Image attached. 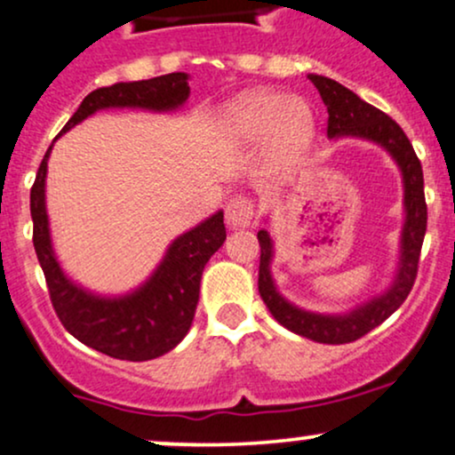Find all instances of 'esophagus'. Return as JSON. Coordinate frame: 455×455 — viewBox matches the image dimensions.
I'll return each mask as SVG.
<instances>
[{"label":"esophagus","instance_id":"esophagus-1","mask_svg":"<svg viewBox=\"0 0 455 455\" xmlns=\"http://www.w3.org/2000/svg\"><path fill=\"white\" fill-rule=\"evenodd\" d=\"M254 220V203L248 196H235L227 204V224L231 228H248Z\"/></svg>","mask_w":455,"mask_h":455}]
</instances>
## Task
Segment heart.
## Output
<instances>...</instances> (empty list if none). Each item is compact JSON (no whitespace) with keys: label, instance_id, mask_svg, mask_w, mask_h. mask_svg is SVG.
<instances>
[{"label":"heart","instance_id":"obj_1","mask_svg":"<svg viewBox=\"0 0 455 455\" xmlns=\"http://www.w3.org/2000/svg\"><path fill=\"white\" fill-rule=\"evenodd\" d=\"M220 124L237 144H254L269 138V159L278 168H287L300 159L315 136V114L308 103L272 90L239 94L224 106Z\"/></svg>","mask_w":455,"mask_h":455}]
</instances>
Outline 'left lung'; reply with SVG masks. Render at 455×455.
Wrapping results in <instances>:
<instances>
[{
  "instance_id": "8db88e82",
  "label": "left lung",
  "mask_w": 455,
  "mask_h": 455,
  "mask_svg": "<svg viewBox=\"0 0 455 455\" xmlns=\"http://www.w3.org/2000/svg\"><path fill=\"white\" fill-rule=\"evenodd\" d=\"M315 84L323 106L328 108V138H358L378 144L393 157L402 172L403 183V227L399 239V261L393 283L380 296L358 304L347 313H313L296 307L276 289L272 276L274 242L267 228L257 233L261 246V263H259V293L269 308L274 319L287 331L300 334L317 343L341 346L356 341L369 331L380 326L387 317L402 307L411 293L417 278L419 254H421L423 237L427 227V204L423 194V171L411 140L391 116L369 106L352 90L341 86L323 75H308Z\"/></svg>"
}]
</instances>
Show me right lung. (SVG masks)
<instances>
[{
	"label": "right lung",
	"instance_id": "right-lung-1",
	"mask_svg": "<svg viewBox=\"0 0 455 455\" xmlns=\"http://www.w3.org/2000/svg\"><path fill=\"white\" fill-rule=\"evenodd\" d=\"M188 79V73H168L142 82H118L114 86L92 90L71 121L64 124L60 136L99 109L174 112L186 106L189 97ZM52 148L53 144L44 153L29 192V212L34 220V248L60 322L84 346L121 361H151L171 352L192 326L203 269L227 239L224 212H216L172 239L159 266L133 291L123 296H99L71 281L53 251L44 203Z\"/></svg>",
	"mask_w": 455,
	"mask_h": 455
}]
</instances>
